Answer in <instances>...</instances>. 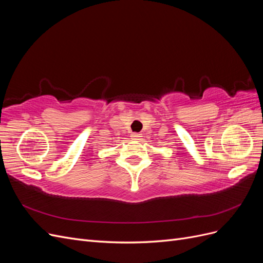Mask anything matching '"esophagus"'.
Here are the masks:
<instances>
[{
    "mask_svg": "<svg viewBox=\"0 0 263 263\" xmlns=\"http://www.w3.org/2000/svg\"><path fill=\"white\" fill-rule=\"evenodd\" d=\"M130 137L133 138V139H137V140H139V139H141V134H139V133H132V135H130Z\"/></svg>",
    "mask_w": 263,
    "mask_h": 263,
    "instance_id": "1",
    "label": "esophagus"
}]
</instances>
